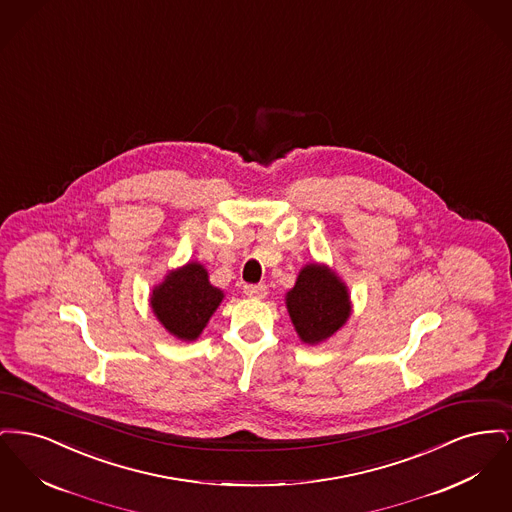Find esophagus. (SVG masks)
<instances>
[{
	"label": "esophagus",
	"instance_id": "obj_1",
	"mask_svg": "<svg viewBox=\"0 0 512 512\" xmlns=\"http://www.w3.org/2000/svg\"><path fill=\"white\" fill-rule=\"evenodd\" d=\"M244 292L251 299H265L267 286H263V284H247V286H244Z\"/></svg>",
	"mask_w": 512,
	"mask_h": 512
}]
</instances>
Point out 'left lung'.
Here are the masks:
<instances>
[{"mask_svg": "<svg viewBox=\"0 0 512 512\" xmlns=\"http://www.w3.org/2000/svg\"><path fill=\"white\" fill-rule=\"evenodd\" d=\"M286 309L299 340L318 345L330 340L351 317V293L334 268L307 263L286 293Z\"/></svg>", "mask_w": 512, "mask_h": 512, "instance_id": "1", "label": "left lung"}]
</instances>
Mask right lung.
<instances>
[{"label":"right lung","instance_id":"add662e5","mask_svg":"<svg viewBox=\"0 0 512 512\" xmlns=\"http://www.w3.org/2000/svg\"><path fill=\"white\" fill-rule=\"evenodd\" d=\"M224 299V292L209 282L199 261L172 268L149 293V307L159 324L180 341H195Z\"/></svg>","mask_w":512,"mask_h":512}]
</instances>
